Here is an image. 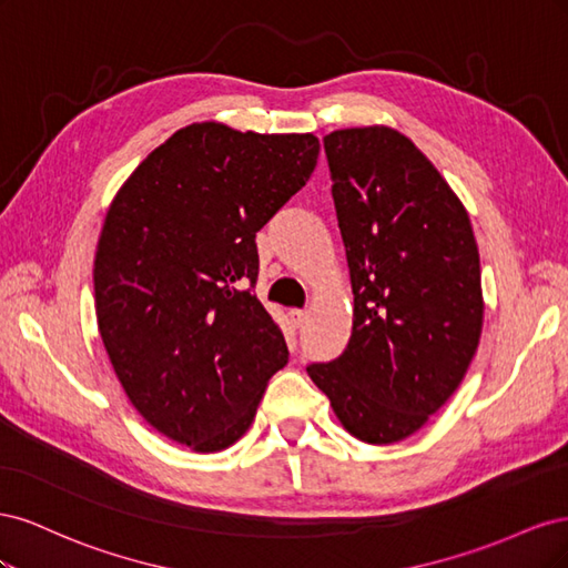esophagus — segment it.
<instances>
[{"mask_svg": "<svg viewBox=\"0 0 568 568\" xmlns=\"http://www.w3.org/2000/svg\"><path fill=\"white\" fill-rule=\"evenodd\" d=\"M288 317H291V324H294V326H303V322L307 320V313L301 311V307H294V311H288Z\"/></svg>", "mask_w": 568, "mask_h": 568, "instance_id": "34e87169", "label": "esophagus"}]
</instances>
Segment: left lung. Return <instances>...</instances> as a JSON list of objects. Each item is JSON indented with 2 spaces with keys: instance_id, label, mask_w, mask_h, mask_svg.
<instances>
[{
  "instance_id": "1",
  "label": "left lung",
  "mask_w": 568,
  "mask_h": 568,
  "mask_svg": "<svg viewBox=\"0 0 568 568\" xmlns=\"http://www.w3.org/2000/svg\"><path fill=\"white\" fill-rule=\"evenodd\" d=\"M353 284V334L307 374L341 424L374 445L403 440L469 369L484 324L471 222L434 163L390 128L324 136Z\"/></svg>"
}]
</instances>
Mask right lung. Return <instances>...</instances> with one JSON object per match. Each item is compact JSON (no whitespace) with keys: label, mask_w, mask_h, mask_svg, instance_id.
Masks as SVG:
<instances>
[{"label":"right lung","mask_w":568,"mask_h":568,"mask_svg":"<svg viewBox=\"0 0 568 568\" xmlns=\"http://www.w3.org/2000/svg\"><path fill=\"white\" fill-rule=\"evenodd\" d=\"M313 134L178 130L113 199L94 257L99 334L136 412L199 453L246 434L286 341L253 286L255 232L311 180Z\"/></svg>","instance_id":"obj_1"}]
</instances>
